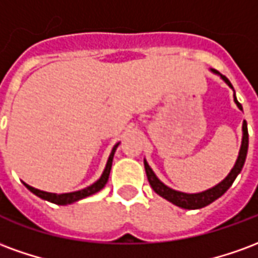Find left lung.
<instances>
[{
    "label": "left lung",
    "mask_w": 258,
    "mask_h": 258,
    "mask_svg": "<svg viewBox=\"0 0 258 258\" xmlns=\"http://www.w3.org/2000/svg\"><path fill=\"white\" fill-rule=\"evenodd\" d=\"M213 72L217 73V70L213 69ZM221 79L227 83L231 88H233L231 81L221 74ZM233 101L238 105V107L242 110V105L239 103L236 96L233 95ZM247 148H249V133H247V123L243 121V138H242V146H240V151H239L238 160L235 163V166L231 170V173L228 174V177L222 182H220L218 185H216L214 188L211 189H207L205 192H200V194H184V192H178V190H174L171 188H168L166 185L163 184L160 179L157 178L155 173L152 171V168L149 167V164L146 163V160L144 162L145 164V171L146 177H148V181L151 184L152 189L155 190L157 195H160L162 198H164L168 202H171L173 205L178 206V207H182V209H188V210H196V209H202L205 206L210 205L214 200H217L220 196L225 194L229 186L233 184L235 178L238 177V174L242 171L243 168L244 160H246V155H247Z\"/></svg>",
    "instance_id": "1"
}]
</instances>
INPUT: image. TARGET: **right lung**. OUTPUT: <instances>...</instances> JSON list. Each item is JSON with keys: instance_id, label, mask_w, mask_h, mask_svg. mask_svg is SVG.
<instances>
[{"instance_id": "obj_1", "label": "right lung", "mask_w": 258, "mask_h": 258, "mask_svg": "<svg viewBox=\"0 0 258 258\" xmlns=\"http://www.w3.org/2000/svg\"><path fill=\"white\" fill-rule=\"evenodd\" d=\"M117 145L113 146L112 153H110V156H109V160L106 163V167H105V171L102 174V177L98 181H96L95 184H92L88 188H85V189L77 190V192H72V194H49V192H44V190L36 189V188H33L30 185H26V188L29 190H31L33 194L37 195L38 198H41V199H45L48 202H51V203H55V205H70V203H73V202H77L80 199H84L87 196H90V195H94L96 192H99V190L106 185L107 179H109V174H110V168H112V162H113V156H114V152L117 149Z\"/></svg>"}]
</instances>
